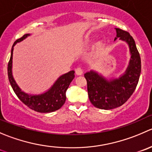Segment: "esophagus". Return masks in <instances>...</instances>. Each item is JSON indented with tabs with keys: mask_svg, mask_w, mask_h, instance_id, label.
<instances>
[{
	"mask_svg": "<svg viewBox=\"0 0 152 152\" xmlns=\"http://www.w3.org/2000/svg\"><path fill=\"white\" fill-rule=\"evenodd\" d=\"M75 72H76V74L78 75V76H80L83 73V70H82L81 67H77V68L75 70Z\"/></svg>",
	"mask_w": 152,
	"mask_h": 152,
	"instance_id": "obj_1",
	"label": "esophagus"
}]
</instances>
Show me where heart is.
Here are the masks:
<instances>
[{
	"mask_svg": "<svg viewBox=\"0 0 152 152\" xmlns=\"http://www.w3.org/2000/svg\"><path fill=\"white\" fill-rule=\"evenodd\" d=\"M91 43V40L90 39H87V40L85 41V42H84V45H88L89 44ZM103 47H104V43H103L102 41H99V42H97L95 44V46H94V48H95L96 51H100L101 50H102Z\"/></svg>",
	"mask_w": 152,
	"mask_h": 152,
	"instance_id": "heart-1",
	"label": "heart"
}]
</instances>
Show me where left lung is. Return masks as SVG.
Segmentation results:
<instances>
[{"instance_id": "1", "label": "left lung", "mask_w": 152, "mask_h": 152, "mask_svg": "<svg viewBox=\"0 0 152 152\" xmlns=\"http://www.w3.org/2000/svg\"><path fill=\"white\" fill-rule=\"evenodd\" d=\"M117 39L129 45L131 59L129 66L119 78L108 80L94 70L85 73L88 97L93 105L99 109L110 110L123 105L136 89L141 73L140 53L132 35L126 31L115 28Z\"/></svg>"}]
</instances>
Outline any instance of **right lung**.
Masks as SVG:
<instances>
[{
  "instance_id": "right-lung-1",
  "label": "right lung",
  "mask_w": 152,
  "mask_h": 152,
  "mask_svg": "<svg viewBox=\"0 0 152 152\" xmlns=\"http://www.w3.org/2000/svg\"><path fill=\"white\" fill-rule=\"evenodd\" d=\"M29 35H30V34H25L21 38L16 40L13 44L11 50V56H10V61L8 63V68H7L9 81L15 94L17 95L19 99L29 108L37 112H40V113L53 112L61 108V106L65 102L66 91L70 82L74 79L75 72L74 70H71L65 74L61 75L48 91L42 94H37V95L32 94H32H26L22 91L18 85L16 84L12 76V67L13 48L18 42L23 41Z\"/></svg>"
}]
</instances>
